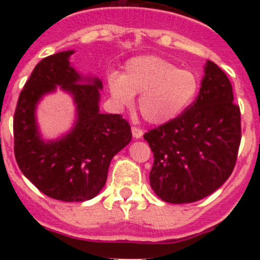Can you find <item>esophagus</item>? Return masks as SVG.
Returning <instances> with one entry per match:
<instances>
[{
  "instance_id": "esophagus-1",
  "label": "esophagus",
  "mask_w": 260,
  "mask_h": 260,
  "mask_svg": "<svg viewBox=\"0 0 260 260\" xmlns=\"http://www.w3.org/2000/svg\"><path fill=\"white\" fill-rule=\"evenodd\" d=\"M132 133H133V138H134V139H141V138L143 137V132H142L141 128L132 127Z\"/></svg>"
}]
</instances>
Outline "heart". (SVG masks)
I'll return each instance as SVG.
<instances>
[{"label": "heart", "mask_w": 260, "mask_h": 260, "mask_svg": "<svg viewBox=\"0 0 260 260\" xmlns=\"http://www.w3.org/2000/svg\"><path fill=\"white\" fill-rule=\"evenodd\" d=\"M108 88L118 108L132 107L137 93L138 108L151 125H164L178 118L199 93L201 82L190 69H178L157 56L128 59L123 74L108 77Z\"/></svg>", "instance_id": "obj_1"}]
</instances>
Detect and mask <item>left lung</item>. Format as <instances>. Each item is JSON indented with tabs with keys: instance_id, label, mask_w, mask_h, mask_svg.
I'll use <instances>...</instances> for the list:
<instances>
[{
	"instance_id": "obj_1",
	"label": "left lung",
	"mask_w": 260,
	"mask_h": 260,
	"mask_svg": "<svg viewBox=\"0 0 260 260\" xmlns=\"http://www.w3.org/2000/svg\"><path fill=\"white\" fill-rule=\"evenodd\" d=\"M228 77L204 65L199 95L178 118L144 134L153 152L150 185L164 202L192 203L228 180L241 143L240 107Z\"/></svg>"
}]
</instances>
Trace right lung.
Segmentation results:
<instances>
[{
  "mask_svg": "<svg viewBox=\"0 0 260 260\" xmlns=\"http://www.w3.org/2000/svg\"><path fill=\"white\" fill-rule=\"evenodd\" d=\"M63 50L41 59L18 99L14 114V152L22 173L49 198L86 202L107 182L116 153L132 141V128L119 114L100 113L103 82L73 66ZM57 89L68 93L76 108L69 132L45 140L37 122V105Z\"/></svg>",
  "mask_w": 260,
  "mask_h": 260,
  "instance_id": "1",
  "label": "right lung"
}]
</instances>
